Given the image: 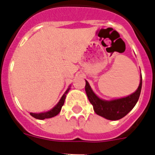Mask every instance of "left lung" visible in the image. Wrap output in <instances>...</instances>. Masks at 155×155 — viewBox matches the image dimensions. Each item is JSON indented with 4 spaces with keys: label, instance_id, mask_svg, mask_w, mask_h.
Returning <instances> with one entry per match:
<instances>
[{
    "label": "left lung",
    "instance_id": "1",
    "mask_svg": "<svg viewBox=\"0 0 155 155\" xmlns=\"http://www.w3.org/2000/svg\"><path fill=\"white\" fill-rule=\"evenodd\" d=\"M85 81L86 94L89 102L93 105L95 113L109 120H118L128 114L137 102L142 87V76H140L139 87L132 94L119 99L105 101L100 99L93 92L88 82Z\"/></svg>",
    "mask_w": 155,
    "mask_h": 155
}]
</instances>
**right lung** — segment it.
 I'll list each match as a JSON object with an SVG mask.
<instances>
[{
  "label": "right lung",
  "instance_id": "add662e5",
  "mask_svg": "<svg viewBox=\"0 0 155 155\" xmlns=\"http://www.w3.org/2000/svg\"><path fill=\"white\" fill-rule=\"evenodd\" d=\"M70 87L68 88L66 92L64 93V95L62 96V98H61L60 100V102L57 103V105H56L55 107L53 108L51 110L48 111L46 113H31L30 115L31 116H33L34 118L38 119V120H45V119H48V118H51V117H53V116H57V114H59V113L61 112V108L64 105V101H65V98H66V94H68V92L69 91Z\"/></svg>",
  "mask_w": 155,
  "mask_h": 155
}]
</instances>
